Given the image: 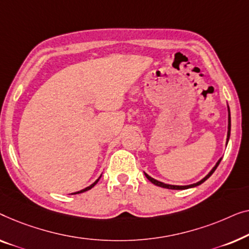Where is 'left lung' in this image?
Returning <instances> with one entry per match:
<instances>
[{
  "instance_id": "obj_1",
  "label": "left lung",
  "mask_w": 249,
  "mask_h": 249,
  "mask_svg": "<svg viewBox=\"0 0 249 249\" xmlns=\"http://www.w3.org/2000/svg\"><path fill=\"white\" fill-rule=\"evenodd\" d=\"M228 113H229V115H228V133H227V144H228V141H229V138H230V128H231V121H230V109H229V106H228ZM220 161H221V159H219V161L218 162L215 163V166L212 168V170L210 171V173L206 175V176L203 178V179H201L199 181H197V183H195V184H192V185H187V186H179V185H169V184H164V183H161V181H159V180H157V179H155V178H152V177H150L149 175H146V174H144L145 175V177L148 178V179L151 181L152 184H155V185H157V186H160V187H163V188H169V190H187V188H191V187H195V186H198V185H201L202 183H204V181L208 179V178L211 176V175L214 173V170L216 169V167L219 166V163H220Z\"/></svg>"
}]
</instances>
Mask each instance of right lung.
<instances>
[{
	"instance_id": "right-lung-1",
	"label": "right lung",
	"mask_w": 249,
	"mask_h": 249,
	"mask_svg": "<svg viewBox=\"0 0 249 249\" xmlns=\"http://www.w3.org/2000/svg\"><path fill=\"white\" fill-rule=\"evenodd\" d=\"M101 177V176H100ZM100 177L99 178H98V179L96 180V181H94V183L93 184H91L90 185V186H88V187H86V188H83V190H81V191H79V192H75V193H72V194H80V193H83V192H87V191H89V190H91V188H92L93 186H94V185H96L97 183H98V180H99L100 179Z\"/></svg>"
}]
</instances>
